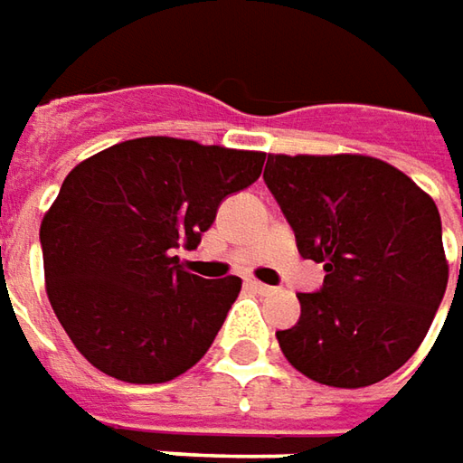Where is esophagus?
<instances>
[{"label": "esophagus", "instance_id": "obj_1", "mask_svg": "<svg viewBox=\"0 0 463 463\" xmlns=\"http://www.w3.org/2000/svg\"><path fill=\"white\" fill-rule=\"evenodd\" d=\"M244 286L250 288V291H255V294H270L273 288L268 286V283H262V280H255V278H247L244 280Z\"/></svg>", "mask_w": 463, "mask_h": 463}]
</instances>
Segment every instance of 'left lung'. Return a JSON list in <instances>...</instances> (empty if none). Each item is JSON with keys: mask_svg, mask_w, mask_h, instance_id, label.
Here are the masks:
<instances>
[{"mask_svg": "<svg viewBox=\"0 0 463 463\" xmlns=\"http://www.w3.org/2000/svg\"><path fill=\"white\" fill-rule=\"evenodd\" d=\"M262 177L301 258L327 270L322 291L298 294L294 327L276 332L286 361L325 386L382 382L412 358L446 294L433 198L365 154H268Z\"/></svg>", "mask_w": 463, "mask_h": 463, "instance_id": "left-lung-1", "label": "left lung"}]
</instances>
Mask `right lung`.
<instances>
[{
    "mask_svg": "<svg viewBox=\"0 0 463 463\" xmlns=\"http://www.w3.org/2000/svg\"><path fill=\"white\" fill-rule=\"evenodd\" d=\"M265 152L144 136L80 162L41 222L45 294L98 371L165 383L198 364L237 301L241 278L187 273L226 195L262 175Z\"/></svg>",
    "mask_w": 463,
    "mask_h": 463,
    "instance_id": "add662e5",
    "label": "right lung"
}]
</instances>
